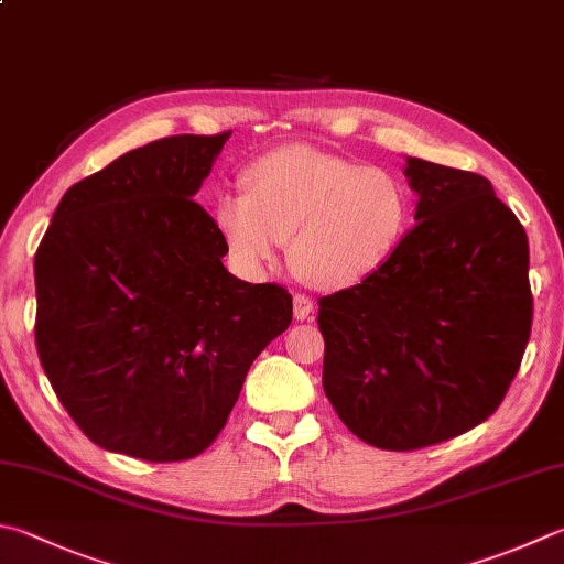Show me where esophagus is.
<instances>
[{
	"mask_svg": "<svg viewBox=\"0 0 564 564\" xmlns=\"http://www.w3.org/2000/svg\"><path fill=\"white\" fill-rule=\"evenodd\" d=\"M292 310H294L296 322H304V318H310V314L314 312V302L306 294H294Z\"/></svg>",
	"mask_w": 564,
	"mask_h": 564,
	"instance_id": "1",
	"label": "esophagus"
}]
</instances>
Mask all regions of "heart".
I'll list each match as a JSON object with an SVG mask.
<instances>
[{"label":"heart","mask_w":564,"mask_h":564,"mask_svg":"<svg viewBox=\"0 0 564 564\" xmlns=\"http://www.w3.org/2000/svg\"><path fill=\"white\" fill-rule=\"evenodd\" d=\"M246 188L223 191L214 223L228 252L260 268L290 238V264L304 282L344 290L395 258L412 223V191L390 169L286 147L260 156Z\"/></svg>","instance_id":"heart-1"}]
</instances>
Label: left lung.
Here are the masks:
<instances>
[{"mask_svg": "<svg viewBox=\"0 0 564 564\" xmlns=\"http://www.w3.org/2000/svg\"><path fill=\"white\" fill-rule=\"evenodd\" d=\"M414 228L386 268L318 300L324 392L390 452L469 432L501 405L533 324L528 236L488 178L408 156Z\"/></svg>", "mask_w": 564, "mask_h": 564, "instance_id": "1", "label": "left lung"}]
</instances>
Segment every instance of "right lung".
<instances>
[{
  "instance_id": "obj_1",
  "label": "right lung",
  "mask_w": 564,
  "mask_h": 564,
  "mask_svg": "<svg viewBox=\"0 0 564 564\" xmlns=\"http://www.w3.org/2000/svg\"><path fill=\"white\" fill-rule=\"evenodd\" d=\"M230 132L164 137L63 194L34 258L36 348L85 437L144 462L204 452L292 322L280 284L223 268L194 196Z\"/></svg>"
}]
</instances>
